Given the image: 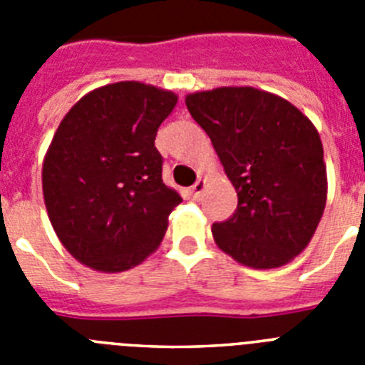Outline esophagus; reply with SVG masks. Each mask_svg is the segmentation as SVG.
Here are the masks:
<instances>
[{
    "mask_svg": "<svg viewBox=\"0 0 365 365\" xmlns=\"http://www.w3.org/2000/svg\"><path fill=\"white\" fill-rule=\"evenodd\" d=\"M205 186H206V182L202 179H197V182H195V185L192 186V195H193V199H199L202 195V192H205Z\"/></svg>",
    "mask_w": 365,
    "mask_h": 365,
    "instance_id": "1",
    "label": "esophagus"
}]
</instances>
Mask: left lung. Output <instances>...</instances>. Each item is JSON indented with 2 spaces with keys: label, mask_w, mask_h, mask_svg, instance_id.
Returning a JSON list of instances; mask_svg holds the SVG:
<instances>
[{
  "label": "left lung",
  "mask_w": 365,
  "mask_h": 365,
  "mask_svg": "<svg viewBox=\"0 0 365 365\" xmlns=\"http://www.w3.org/2000/svg\"><path fill=\"white\" fill-rule=\"evenodd\" d=\"M237 192V208L212 234L222 252L252 269L294 259L314 235L327 201L320 135L285 98L254 87L186 96Z\"/></svg>",
  "instance_id": "left-lung-1"
}]
</instances>
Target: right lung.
Returning a JSON list of instances; mask_svg holds the SVG:
<instances>
[{
    "mask_svg": "<svg viewBox=\"0 0 365 365\" xmlns=\"http://www.w3.org/2000/svg\"><path fill=\"white\" fill-rule=\"evenodd\" d=\"M175 104L172 91L117 82L82 96L58 125L41 170L45 208L83 265L122 272L163 241L182 199L163 182L155 137Z\"/></svg>",
    "mask_w": 365,
    "mask_h": 365,
    "instance_id": "add662e5",
    "label": "right lung"
}]
</instances>
